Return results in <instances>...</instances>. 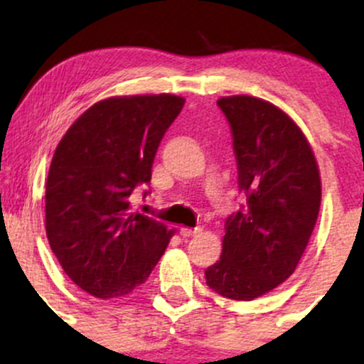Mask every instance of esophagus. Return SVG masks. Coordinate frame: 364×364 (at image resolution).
<instances>
[{
    "instance_id": "obj_1",
    "label": "esophagus",
    "mask_w": 364,
    "mask_h": 364,
    "mask_svg": "<svg viewBox=\"0 0 364 364\" xmlns=\"http://www.w3.org/2000/svg\"><path fill=\"white\" fill-rule=\"evenodd\" d=\"M200 231H202V229H200V228H195V229H191V228H181V229H179V235H181L183 237H191V236L198 235Z\"/></svg>"
}]
</instances>
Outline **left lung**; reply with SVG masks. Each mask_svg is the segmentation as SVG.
I'll return each instance as SVG.
<instances>
[{"instance_id":"8db88e82","label":"left lung","mask_w":364,"mask_h":364,"mask_svg":"<svg viewBox=\"0 0 364 364\" xmlns=\"http://www.w3.org/2000/svg\"><path fill=\"white\" fill-rule=\"evenodd\" d=\"M232 135L237 186L246 203L225 219L210 289L252 301L294 272L318 219L321 186L310 144L286 112L250 95L217 101Z\"/></svg>"}]
</instances>
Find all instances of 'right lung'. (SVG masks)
<instances>
[{
	"label": "right lung",
	"mask_w": 364,
	"mask_h": 364,
	"mask_svg": "<svg viewBox=\"0 0 364 364\" xmlns=\"http://www.w3.org/2000/svg\"><path fill=\"white\" fill-rule=\"evenodd\" d=\"M183 106L171 94L106 99L58 144L46 183V232L66 275L95 298L132 292L166 252L173 231L132 212L129 198L150 185L159 145Z\"/></svg>",
	"instance_id": "obj_1"
}]
</instances>
